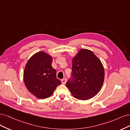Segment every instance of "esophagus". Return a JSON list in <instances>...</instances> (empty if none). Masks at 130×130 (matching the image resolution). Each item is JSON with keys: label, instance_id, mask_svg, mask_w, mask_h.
Returning a JSON list of instances; mask_svg holds the SVG:
<instances>
[{"label": "esophagus", "instance_id": "esophagus-1", "mask_svg": "<svg viewBox=\"0 0 130 130\" xmlns=\"http://www.w3.org/2000/svg\"><path fill=\"white\" fill-rule=\"evenodd\" d=\"M66 82H67V79L66 78H63L61 80V83L62 84H65L66 83Z\"/></svg>", "mask_w": 130, "mask_h": 130}]
</instances>
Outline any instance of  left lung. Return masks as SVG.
<instances>
[{
    "instance_id": "obj_1",
    "label": "left lung",
    "mask_w": 130,
    "mask_h": 130,
    "mask_svg": "<svg viewBox=\"0 0 130 130\" xmlns=\"http://www.w3.org/2000/svg\"><path fill=\"white\" fill-rule=\"evenodd\" d=\"M104 75L102 62L93 52L81 49L72 59V74L66 86L76 98L87 100L101 89Z\"/></svg>"
}]
</instances>
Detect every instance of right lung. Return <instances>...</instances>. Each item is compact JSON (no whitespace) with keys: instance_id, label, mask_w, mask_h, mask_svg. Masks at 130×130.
Wrapping results in <instances>:
<instances>
[{"instance_id":"obj_1","label":"right lung","mask_w":130,"mask_h":130,"mask_svg":"<svg viewBox=\"0 0 130 130\" xmlns=\"http://www.w3.org/2000/svg\"><path fill=\"white\" fill-rule=\"evenodd\" d=\"M52 62V58L49 54L39 52L30 58L25 68V84L29 92L39 99L49 97L61 83L57 78Z\"/></svg>"}]
</instances>
